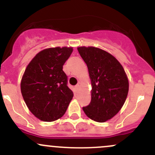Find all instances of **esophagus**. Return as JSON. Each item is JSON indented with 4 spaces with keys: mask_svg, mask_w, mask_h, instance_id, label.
<instances>
[{
    "mask_svg": "<svg viewBox=\"0 0 155 155\" xmlns=\"http://www.w3.org/2000/svg\"><path fill=\"white\" fill-rule=\"evenodd\" d=\"M74 88H75L76 90L78 91V89H79V88H80V85H79V84H77V85L75 86V87H74Z\"/></svg>",
    "mask_w": 155,
    "mask_h": 155,
    "instance_id": "1",
    "label": "esophagus"
}]
</instances>
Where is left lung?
Segmentation results:
<instances>
[{"mask_svg": "<svg viewBox=\"0 0 155 155\" xmlns=\"http://www.w3.org/2000/svg\"><path fill=\"white\" fill-rule=\"evenodd\" d=\"M88 68L91 80V102L84 107L89 119L104 122L122 107L128 93L129 83L123 67L108 52L95 47H78Z\"/></svg>", "mask_w": 155, "mask_h": 155, "instance_id": "left-lung-1", "label": "left lung"}]
</instances>
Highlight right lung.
Returning a JSON list of instances; mask_svg holds the SVG:
<instances>
[{"label":"right lung","mask_w":155,"mask_h":155,"mask_svg":"<svg viewBox=\"0 0 155 155\" xmlns=\"http://www.w3.org/2000/svg\"><path fill=\"white\" fill-rule=\"evenodd\" d=\"M71 47L46 48L30 62L21 81V92L30 111L40 120L53 122L66 113L73 92L67 86L63 66Z\"/></svg>","instance_id":"obj_1"}]
</instances>
